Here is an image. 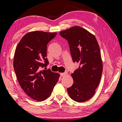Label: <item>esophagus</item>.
I'll return each instance as SVG.
<instances>
[{
	"mask_svg": "<svg viewBox=\"0 0 122 122\" xmlns=\"http://www.w3.org/2000/svg\"><path fill=\"white\" fill-rule=\"evenodd\" d=\"M66 74H67V73L66 72L60 73V75H61V76H62H62H65V75H66Z\"/></svg>",
	"mask_w": 122,
	"mask_h": 122,
	"instance_id": "esophagus-1",
	"label": "esophagus"
}]
</instances>
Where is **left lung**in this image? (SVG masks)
I'll list each match as a JSON object with an SVG mask.
<instances>
[{"instance_id":"1","label":"left lung","mask_w":122,"mask_h":122,"mask_svg":"<svg viewBox=\"0 0 122 122\" xmlns=\"http://www.w3.org/2000/svg\"><path fill=\"white\" fill-rule=\"evenodd\" d=\"M60 35L68 41L73 62L79 63L71 74L74 83L67 88L68 95L76 102H85L94 95L101 80L103 67L99 44L95 36L79 26Z\"/></svg>"}]
</instances>
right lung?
<instances>
[{
	"label": "right lung",
	"instance_id": "right-lung-1",
	"mask_svg": "<svg viewBox=\"0 0 122 122\" xmlns=\"http://www.w3.org/2000/svg\"><path fill=\"white\" fill-rule=\"evenodd\" d=\"M57 33L34 31L22 38L16 49L14 68L23 90L30 97L38 101L49 97L59 81L60 74L45 67L47 45ZM45 67V70L41 69Z\"/></svg>",
	"mask_w": 122,
	"mask_h": 122
}]
</instances>
